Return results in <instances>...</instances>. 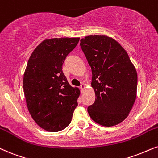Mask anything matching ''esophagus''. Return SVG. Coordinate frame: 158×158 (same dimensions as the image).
<instances>
[{"mask_svg": "<svg viewBox=\"0 0 158 158\" xmlns=\"http://www.w3.org/2000/svg\"><path fill=\"white\" fill-rule=\"evenodd\" d=\"M85 84H83V83H82L81 85H80V89H81V91H83L84 89H85Z\"/></svg>", "mask_w": 158, "mask_h": 158, "instance_id": "1", "label": "esophagus"}]
</instances>
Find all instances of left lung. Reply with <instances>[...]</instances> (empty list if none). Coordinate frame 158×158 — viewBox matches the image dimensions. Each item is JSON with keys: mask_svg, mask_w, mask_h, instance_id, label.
<instances>
[{"mask_svg": "<svg viewBox=\"0 0 158 158\" xmlns=\"http://www.w3.org/2000/svg\"><path fill=\"white\" fill-rule=\"evenodd\" d=\"M80 46L91 68L96 94L88 112L102 126H115L128 117L136 100V69L126 50L109 37H85Z\"/></svg>", "mask_w": 158, "mask_h": 158, "instance_id": "8db88e82", "label": "left lung"}]
</instances>
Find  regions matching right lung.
I'll use <instances>...</instances> for the list:
<instances>
[{
    "mask_svg": "<svg viewBox=\"0 0 158 158\" xmlns=\"http://www.w3.org/2000/svg\"><path fill=\"white\" fill-rule=\"evenodd\" d=\"M79 40H45L28 60L23 79L27 105L32 119L47 131L57 132L66 128L77 106L80 91L69 85L62 65Z\"/></svg>",
    "mask_w": 158,
    "mask_h": 158,
    "instance_id": "right-lung-1",
    "label": "right lung"
}]
</instances>
